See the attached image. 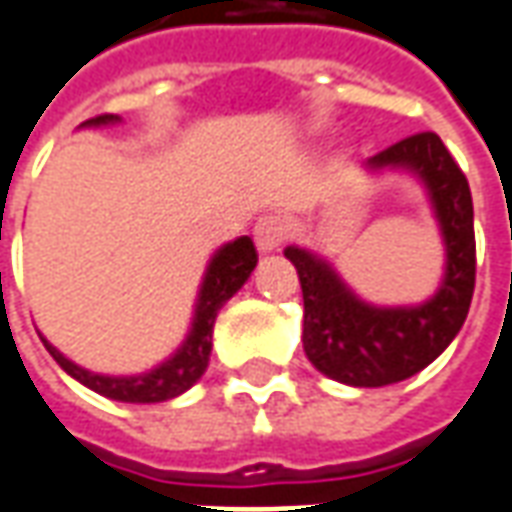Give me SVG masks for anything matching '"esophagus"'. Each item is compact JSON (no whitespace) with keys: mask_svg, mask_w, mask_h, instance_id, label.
I'll list each match as a JSON object with an SVG mask.
<instances>
[{"mask_svg":"<svg viewBox=\"0 0 512 512\" xmlns=\"http://www.w3.org/2000/svg\"><path fill=\"white\" fill-rule=\"evenodd\" d=\"M252 235H255V243L260 252H277L283 246L285 235H288V224L280 215H263L255 224V229H252Z\"/></svg>","mask_w":512,"mask_h":512,"instance_id":"esophagus-1","label":"esophagus"}]
</instances>
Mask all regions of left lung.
Masks as SVG:
<instances>
[{"instance_id":"8db88e82","label":"left lung","mask_w":512,"mask_h":512,"mask_svg":"<svg viewBox=\"0 0 512 512\" xmlns=\"http://www.w3.org/2000/svg\"><path fill=\"white\" fill-rule=\"evenodd\" d=\"M367 170H409L426 184L446 243V277L423 305L375 308L358 300L325 257L288 246L300 274L302 347L319 373L350 387H387L429 367L454 342L476 283L474 201L468 179L434 131L406 137L367 159Z\"/></svg>"}]
</instances>
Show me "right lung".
<instances>
[{
  "instance_id": "obj_1",
  "label": "right lung",
  "mask_w": 512,
  "mask_h": 512,
  "mask_svg": "<svg viewBox=\"0 0 512 512\" xmlns=\"http://www.w3.org/2000/svg\"><path fill=\"white\" fill-rule=\"evenodd\" d=\"M120 117L117 114H100L92 117L83 125H109L117 123ZM257 266V252L252 238H238V241L221 246L215 255H212L207 274H204V283L198 291L196 302V316H193V328L187 333V339L182 347L162 361L159 367H154L151 373L139 375H97L89 373L78 367L75 361L55 350L44 336L41 342L50 350V356L61 364V370L69 373L75 381H81L83 387L95 389L97 395H106L111 401L123 403H162L182 395L187 389L196 384L198 378L204 375L207 364H210V350H212V325H215V316L224 308V302L241 288L249 274Z\"/></svg>"
}]
</instances>
